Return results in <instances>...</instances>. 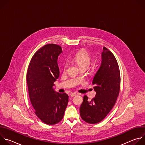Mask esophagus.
I'll return each mask as SVG.
<instances>
[{
    "label": "esophagus",
    "instance_id": "34e87169",
    "mask_svg": "<svg viewBox=\"0 0 145 145\" xmlns=\"http://www.w3.org/2000/svg\"><path fill=\"white\" fill-rule=\"evenodd\" d=\"M70 95H71V97H73V96H74L76 95V93H72Z\"/></svg>",
    "mask_w": 145,
    "mask_h": 145
}]
</instances>
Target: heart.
<instances>
[{
	"mask_svg": "<svg viewBox=\"0 0 145 145\" xmlns=\"http://www.w3.org/2000/svg\"><path fill=\"white\" fill-rule=\"evenodd\" d=\"M73 61L77 64L78 67L81 68H88L89 66L91 64L92 58L91 56L84 50H81L76 54L73 58ZM68 68V64H65L64 65V69L66 71Z\"/></svg>",
	"mask_w": 145,
	"mask_h": 145,
	"instance_id": "b5f03b06",
	"label": "heart"
}]
</instances>
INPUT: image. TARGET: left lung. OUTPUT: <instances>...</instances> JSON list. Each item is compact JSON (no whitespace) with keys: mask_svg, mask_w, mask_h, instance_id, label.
<instances>
[{"mask_svg":"<svg viewBox=\"0 0 145 145\" xmlns=\"http://www.w3.org/2000/svg\"><path fill=\"white\" fill-rule=\"evenodd\" d=\"M92 84L96 92L91 101L87 96L80 108L81 118L90 124L104 119L114 107L120 91V75L117 61L106 47L101 52V63L95 75Z\"/></svg>","mask_w":145,"mask_h":145,"instance_id":"8db88e82","label":"left lung"}]
</instances>
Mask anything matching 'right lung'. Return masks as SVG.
Segmentation results:
<instances>
[{"instance_id": "add662e5", "label": "right lung", "mask_w": 145, "mask_h": 145, "mask_svg": "<svg viewBox=\"0 0 145 145\" xmlns=\"http://www.w3.org/2000/svg\"><path fill=\"white\" fill-rule=\"evenodd\" d=\"M62 52L58 45H45L33 56L27 72L29 95L35 113L49 125L63 119L68 103L67 93L56 92L54 89V82L59 75L58 57Z\"/></svg>"}]
</instances>
